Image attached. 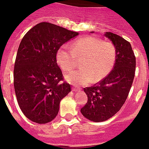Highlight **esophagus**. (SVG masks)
<instances>
[{
	"mask_svg": "<svg viewBox=\"0 0 149 149\" xmlns=\"http://www.w3.org/2000/svg\"><path fill=\"white\" fill-rule=\"evenodd\" d=\"M80 90H81V89H78V88H77V87L72 88V91H73V92H75V93H77V92H80Z\"/></svg>",
	"mask_w": 149,
	"mask_h": 149,
	"instance_id": "34e87169",
	"label": "esophagus"
}]
</instances>
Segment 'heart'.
<instances>
[{
	"mask_svg": "<svg viewBox=\"0 0 149 149\" xmlns=\"http://www.w3.org/2000/svg\"><path fill=\"white\" fill-rule=\"evenodd\" d=\"M116 48L109 41L94 36H86L77 39L72 48L64 45L56 53V61L65 72L76 66L77 59L81 60L79 70L66 74L68 82L77 86H85L93 81L98 82L111 72L116 60Z\"/></svg>",
	"mask_w": 149,
	"mask_h": 149,
	"instance_id": "obj_1",
	"label": "heart"
}]
</instances>
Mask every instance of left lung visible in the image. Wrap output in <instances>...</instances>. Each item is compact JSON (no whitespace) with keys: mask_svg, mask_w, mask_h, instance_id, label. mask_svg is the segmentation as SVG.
Listing matches in <instances>:
<instances>
[{"mask_svg":"<svg viewBox=\"0 0 149 149\" xmlns=\"http://www.w3.org/2000/svg\"><path fill=\"white\" fill-rule=\"evenodd\" d=\"M104 36L116 48L115 65L102 81L84 88L88 100L81 109L84 117L95 122L107 120L120 110L127 98L136 70V57L130 42L111 32Z\"/></svg>","mask_w":149,"mask_h":149,"instance_id":"8db88e82","label":"left lung"}]
</instances>
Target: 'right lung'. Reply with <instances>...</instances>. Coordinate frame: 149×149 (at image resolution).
<instances>
[{"label":"right lung","instance_id":"add662e5","mask_svg":"<svg viewBox=\"0 0 149 149\" xmlns=\"http://www.w3.org/2000/svg\"><path fill=\"white\" fill-rule=\"evenodd\" d=\"M78 33L41 22L24 36L14 65V88L24 115L45 124L56 116L60 101L71 92L56 63L60 46Z\"/></svg>","mask_w":149,"mask_h":149}]
</instances>
